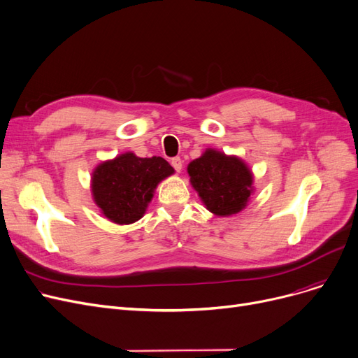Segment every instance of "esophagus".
<instances>
[{"label":"esophagus","mask_w":358,"mask_h":358,"mask_svg":"<svg viewBox=\"0 0 358 358\" xmlns=\"http://www.w3.org/2000/svg\"><path fill=\"white\" fill-rule=\"evenodd\" d=\"M171 165L174 166V169L177 171V173H180V171L182 169V161H181V158H173V161H171Z\"/></svg>","instance_id":"obj_1"}]
</instances>
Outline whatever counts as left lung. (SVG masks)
I'll return each mask as SVG.
<instances>
[{"label": "left lung", "instance_id": "obj_1", "mask_svg": "<svg viewBox=\"0 0 358 358\" xmlns=\"http://www.w3.org/2000/svg\"><path fill=\"white\" fill-rule=\"evenodd\" d=\"M190 182L208 210L217 216L238 213L253 193V174L244 161L206 149L187 166Z\"/></svg>", "mask_w": 358, "mask_h": 358}]
</instances>
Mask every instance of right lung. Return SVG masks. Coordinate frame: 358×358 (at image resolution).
I'll use <instances>...</instances> for the list:
<instances>
[{"label": "right lung", "mask_w": 358, "mask_h": 358, "mask_svg": "<svg viewBox=\"0 0 358 358\" xmlns=\"http://www.w3.org/2000/svg\"><path fill=\"white\" fill-rule=\"evenodd\" d=\"M174 168L164 158H138L131 152L99 164L92 174L93 200L108 220L129 225L145 215L157 185Z\"/></svg>", "instance_id": "add662e5"}]
</instances>
